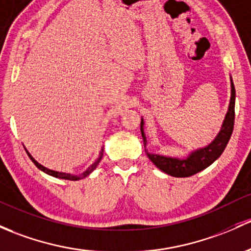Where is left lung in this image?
<instances>
[{
    "label": "left lung",
    "mask_w": 251,
    "mask_h": 251,
    "mask_svg": "<svg viewBox=\"0 0 251 251\" xmlns=\"http://www.w3.org/2000/svg\"><path fill=\"white\" fill-rule=\"evenodd\" d=\"M231 79V99L230 104H228L227 113H226L225 119L223 121L220 131L216 134V137L208 146L199 148V149L191 151L184 159L172 156H165L160 154H151L146 149V152L150 161L156 166L159 170L165 172L168 176H176V178H185V176H191L194 174L201 172L205 170L208 166L212 165L215 160L220 157L227 146L228 141L231 138L232 131H233L234 125V102H236V90H234L233 80ZM141 132L143 137L144 147H147V137L144 133V120H141Z\"/></svg>",
    "instance_id": "obj_1"
}]
</instances>
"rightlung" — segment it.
<instances>
[{"mask_svg": "<svg viewBox=\"0 0 251 251\" xmlns=\"http://www.w3.org/2000/svg\"><path fill=\"white\" fill-rule=\"evenodd\" d=\"M25 150H26V149H25ZM26 152H27L28 157H30L31 161H32L33 163H35L37 168H39V170H41V171H43L44 173L49 174V176H55V178L66 179V180H80V179H83V178H85V176H88L89 174H90V173L92 172V171H94L95 168L97 167V165H99V163H100V161H101L102 156H103V149H101V152H100V156H99V159H97L96 161H95V162L92 163V165L90 166V167L88 168V170H86V171H84V172H83V173H80V174H71V173L57 172V171H52V170H49V168L44 167V166H42L41 163H38V162H37V161H36V160L33 159V157H32V155H31L30 152L27 151V150H26Z\"/></svg>", "mask_w": 251, "mask_h": 251, "instance_id": "1", "label": "right lung"}]
</instances>
